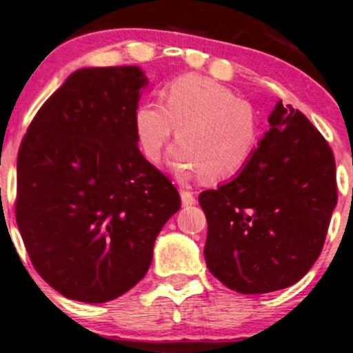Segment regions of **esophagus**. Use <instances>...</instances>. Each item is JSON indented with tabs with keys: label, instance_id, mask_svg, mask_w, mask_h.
<instances>
[{
	"label": "esophagus",
	"instance_id": "obj_1",
	"mask_svg": "<svg viewBox=\"0 0 353 353\" xmlns=\"http://www.w3.org/2000/svg\"><path fill=\"white\" fill-rule=\"evenodd\" d=\"M181 201H182V205H184V208H189V205L196 204V196H194V192H190V190L182 189L181 190Z\"/></svg>",
	"mask_w": 353,
	"mask_h": 353
}]
</instances>
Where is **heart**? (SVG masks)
<instances>
[{
    "label": "heart",
    "mask_w": 353,
    "mask_h": 353,
    "mask_svg": "<svg viewBox=\"0 0 353 353\" xmlns=\"http://www.w3.org/2000/svg\"><path fill=\"white\" fill-rule=\"evenodd\" d=\"M161 103H143L134 112L141 152L157 163L176 133L168 165L182 181L202 176L209 182L239 174L262 137L259 112L232 89L199 74H185L161 92Z\"/></svg>",
    "instance_id": "heart-1"
}]
</instances>
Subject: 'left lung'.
<instances>
[{
	"label": "left lung",
	"instance_id": "8db88e82",
	"mask_svg": "<svg viewBox=\"0 0 353 353\" xmlns=\"http://www.w3.org/2000/svg\"><path fill=\"white\" fill-rule=\"evenodd\" d=\"M250 163L228 184L201 192L210 274L241 294L299 282L322 252L337 205L335 159L317 129L275 104Z\"/></svg>",
	"mask_w": 353,
	"mask_h": 353
}]
</instances>
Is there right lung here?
<instances>
[{
    "mask_svg": "<svg viewBox=\"0 0 353 353\" xmlns=\"http://www.w3.org/2000/svg\"><path fill=\"white\" fill-rule=\"evenodd\" d=\"M137 66L83 68L36 112L18 152L16 222L36 272L72 301L119 297L148 272L177 189L137 148Z\"/></svg>",
    "mask_w": 353,
    "mask_h": 353,
    "instance_id": "add662e5",
    "label": "right lung"
}]
</instances>
